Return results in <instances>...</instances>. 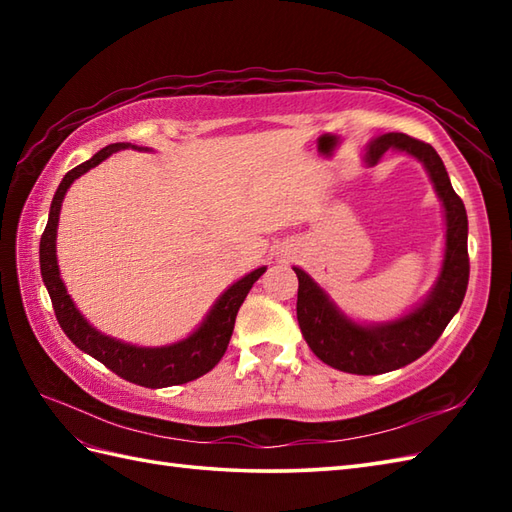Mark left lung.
Listing matches in <instances>:
<instances>
[{"label": "left lung", "instance_id": "obj_1", "mask_svg": "<svg viewBox=\"0 0 512 512\" xmlns=\"http://www.w3.org/2000/svg\"><path fill=\"white\" fill-rule=\"evenodd\" d=\"M387 149L407 151L427 167L447 213V250H444L440 279L429 299L400 321L365 328L343 317L323 295V290L301 268H295L299 279L297 321L303 339L323 363L358 376L391 372L429 352L453 314L460 310L471 273L469 248H466L469 220L462 198L451 187L438 151L407 134H385L369 145V162H378Z\"/></svg>", "mask_w": 512, "mask_h": 512}]
</instances>
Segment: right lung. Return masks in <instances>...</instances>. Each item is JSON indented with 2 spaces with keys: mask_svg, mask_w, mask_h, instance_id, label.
I'll return each instance as SVG.
<instances>
[{
  "mask_svg": "<svg viewBox=\"0 0 512 512\" xmlns=\"http://www.w3.org/2000/svg\"><path fill=\"white\" fill-rule=\"evenodd\" d=\"M132 147L129 143H114L103 147L99 154H94L90 160L81 162L79 167L65 173L61 180L57 193H54L50 204V217L46 224V231L41 235L39 244V262H41V277L43 284L48 288V295L52 299L54 314L61 330L68 334V339L79 347V350L88 352L96 361H101L107 369H112L114 374L129 380L134 385L143 387H171L182 385L204 376L206 372L220 363L224 356L228 341L235 328V319L239 306H242L246 295L253 288L255 281L266 273V268H257L253 273L239 279L237 284L228 288L224 295L217 299L209 317L195 330L189 339L180 343H173L167 347H136L127 345L121 341H114L110 336L96 332L92 325L81 317V312L74 308V303L65 290L63 281L59 277L57 266V248H54V239H57V224H59V211L61 202L65 198V191L70 189V184L83 176L85 171L99 165L107 156H112L114 151Z\"/></svg>",
  "mask_w": 512,
  "mask_h": 512,
  "instance_id": "obj_1",
  "label": "right lung"
}]
</instances>
